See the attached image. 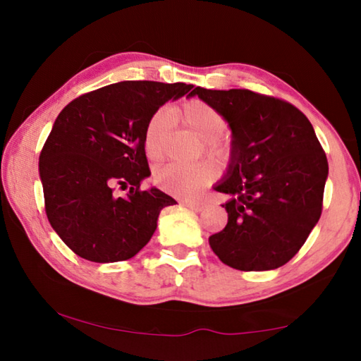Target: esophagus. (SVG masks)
Masks as SVG:
<instances>
[{
    "label": "esophagus",
    "instance_id": "34e87169",
    "mask_svg": "<svg viewBox=\"0 0 361 361\" xmlns=\"http://www.w3.org/2000/svg\"><path fill=\"white\" fill-rule=\"evenodd\" d=\"M185 205L194 212H202L205 209V205L202 202H186Z\"/></svg>",
    "mask_w": 361,
    "mask_h": 361
}]
</instances>
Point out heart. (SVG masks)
<instances>
[{
  "mask_svg": "<svg viewBox=\"0 0 361 361\" xmlns=\"http://www.w3.org/2000/svg\"><path fill=\"white\" fill-rule=\"evenodd\" d=\"M173 118L204 140V148L209 156L223 159L229 152V146L221 137L228 127L224 116L210 103L191 99L172 109H157L149 118L145 127L143 143L146 154L152 161L161 159L166 152L167 137L173 124ZM215 176L216 170L210 162H200L195 166L167 164L156 170L154 181L164 191L181 195V197H194L215 180Z\"/></svg>",
  "mask_w": 361,
  "mask_h": 361,
  "instance_id": "b5f03b06",
  "label": "heart"
}]
</instances>
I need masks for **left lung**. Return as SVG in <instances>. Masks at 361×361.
<instances>
[{
  "label": "left lung",
  "mask_w": 361,
  "mask_h": 361,
  "mask_svg": "<svg viewBox=\"0 0 361 361\" xmlns=\"http://www.w3.org/2000/svg\"><path fill=\"white\" fill-rule=\"evenodd\" d=\"M232 130L231 162L215 191L228 224L210 235L224 264L271 271L288 262L319 223L328 161L309 119L291 103L247 89L194 87Z\"/></svg>",
  "instance_id": "8db88e82"
}]
</instances>
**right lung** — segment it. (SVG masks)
I'll list each match as a JSON object with an SVG mask.
<instances>
[{"mask_svg": "<svg viewBox=\"0 0 361 361\" xmlns=\"http://www.w3.org/2000/svg\"><path fill=\"white\" fill-rule=\"evenodd\" d=\"M192 87L122 81L78 97L60 111L39 154V176L49 223L78 256L130 259L154 234L164 207L176 204L157 188H140L151 175L143 135L164 103ZM118 185L130 191L119 198Z\"/></svg>", "mask_w": 361, "mask_h": 361, "instance_id": "1", "label": "right lung"}]
</instances>
